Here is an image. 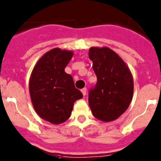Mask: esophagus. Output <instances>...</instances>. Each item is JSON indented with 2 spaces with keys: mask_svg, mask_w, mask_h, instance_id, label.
<instances>
[{
  "mask_svg": "<svg viewBox=\"0 0 161 161\" xmlns=\"http://www.w3.org/2000/svg\"><path fill=\"white\" fill-rule=\"evenodd\" d=\"M81 92H82V94H83V95L85 96L86 94H87V89H86V88H83V89L81 90Z\"/></svg>",
  "mask_w": 161,
  "mask_h": 161,
  "instance_id": "obj_1",
  "label": "esophagus"
}]
</instances>
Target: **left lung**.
Wrapping results in <instances>:
<instances>
[{"mask_svg": "<svg viewBox=\"0 0 161 161\" xmlns=\"http://www.w3.org/2000/svg\"><path fill=\"white\" fill-rule=\"evenodd\" d=\"M89 59L97 83L89 94L94 117L111 121L124 113L132 101L133 78L129 68L117 54L108 47H91Z\"/></svg>", "mask_w": 161, "mask_h": 161, "instance_id": "8db88e82", "label": "left lung"}]
</instances>
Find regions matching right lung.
Segmentation results:
<instances>
[{"instance_id": "add662e5", "label": "right lung", "mask_w": 161, "mask_h": 161, "mask_svg": "<svg viewBox=\"0 0 161 161\" xmlns=\"http://www.w3.org/2000/svg\"><path fill=\"white\" fill-rule=\"evenodd\" d=\"M72 55V51L52 49L38 61L30 76L29 93L34 110L53 124L67 121L74 102L83 98L72 76L65 72Z\"/></svg>"}]
</instances>
